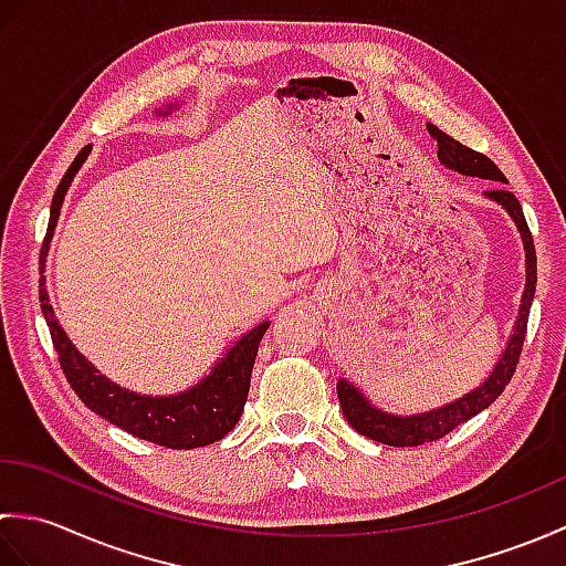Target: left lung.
<instances>
[{"instance_id":"left-lung-1","label":"left lung","mask_w":566,"mask_h":566,"mask_svg":"<svg viewBox=\"0 0 566 566\" xmlns=\"http://www.w3.org/2000/svg\"><path fill=\"white\" fill-rule=\"evenodd\" d=\"M428 134L438 143V160L440 165L448 167V170L506 185V177H503V172L486 158V155L474 153L472 148L462 146L460 140L442 134V130L432 124H428ZM484 197L499 203V207L511 216L515 228H518L523 250H525V290L521 296L518 318L513 323L511 338L506 347H503L499 363L489 371V377L479 384V387L462 394L460 399L448 401L438 408H430V411H423V413L396 416L389 411H381V408L371 403L353 381L338 379V387L335 389H338L343 416L347 418V423H350L357 432H363L365 438H371L384 444H394V448H416V444L432 442L442 436H448V432L454 430L457 426L467 423V420L476 416L479 411H484V408L494 403L501 396V391L509 387L515 365H518L523 340H525L527 316H531V304H533L535 284H537V258H535L533 235H531V228L525 223L521 201L503 187L484 191Z\"/></svg>"}]
</instances>
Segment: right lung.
Instances as JSON below:
<instances>
[{
	"label": "right lung",
	"instance_id": "right-lung-1",
	"mask_svg": "<svg viewBox=\"0 0 566 566\" xmlns=\"http://www.w3.org/2000/svg\"><path fill=\"white\" fill-rule=\"evenodd\" d=\"M179 106L182 104H165V109H158V114H170L172 109H179ZM90 153L92 146H84L77 153V158L67 167L65 177L60 179L53 195L51 221H48V235L41 250V274L45 272V258L48 250H51L53 231L57 226V216L60 209H63L65 195ZM41 311L48 328H51V338L55 345L60 367H63L70 387L75 389L82 403L87 406L90 411L109 420V423L124 428L130 436L150 440L155 444H163V448L172 450L203 448V444H211L226 438L228 432L235 428L248 401L250 375L252 365H255L260 340L270 328V321H262L255 328L240 335V338L219 357V363L211 367L209 375L201 377L197 384H191L189 389L153 396L130 391L122 387V384L112 381L109 377H104L102 371L72 345L67 333L55 318L51 298H48L45 276H41Z\"/></svg>",
	"mask_w": 566,
	"mask_h": 566
}]
</instances>
